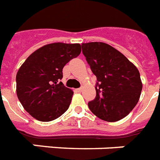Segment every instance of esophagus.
Segmentation results:
<instances>
[{
	"instance_id": "34e87169",
	"label": "esophagus",
	"mask_w": 160,
	"mask_h": 160,
	"mask_svg": "<svg viewBox=\"0 0 160 160\" xmlns=\"http://www.w3.org/2000/svg\"><path fill=\"white\" fill-rule=\"evenodd\" d=\"M77 92H81L82 91V88H77L76 90H75Z\"/></svg>"
}]
</instances>
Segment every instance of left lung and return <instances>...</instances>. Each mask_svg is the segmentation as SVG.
I'll return each instance as SVG.
<instances>
[{"label":"left lung","instance_id":"1","mask_svg":"<svg viewBox=\"0 0 160 160\" xmlns=\"http://www.w3.org/2000/svg\"><path fill=\"white\" fill-rule=\"evenodd\" d=\"M82 53L97 77V96L88 102L93 114L103 121H120L133 110L142 90L139 70L112 46L102 42L82 44Z\"/></svg>","mask_w":160,"mask_h":160}]
</instances>
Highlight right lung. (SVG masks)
Listing matches in <instances>:
<instances>
[{
	"mask_svg": "<svg viewBox=\"0 0 160 160\" xmlns=\"http://www.w3.org/2000/svg\"><path fill=\"white\" fill-rule=\"evenodd\" d=\"M81 53L79 44L53 43L38 48L16 74V93L23 107L34 119L51 121L69 107L73 92L60 80L66 63Z\"/></svg>",
	"mask_w": 160,
	"mask_h": 160,
	"instance_id": "right-lung-1",
	"label": "right lung"
}]
</instances>
